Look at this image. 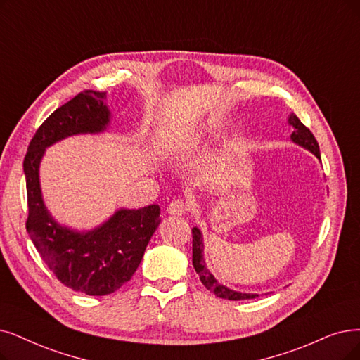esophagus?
<instances>
[{
    "instance_id": "obj_1",
    "label": "esophagus",
    "mask_w": 360,
    "mask_h": 360,
    "mask_svg": "<svg viewBox=\"0 0 360 360\" xmlns=\"http://www.w3.org/2000/svg\"><path fill=\"white\" fill-rule=\"evenodd\" d=\"M189 210H191V204L186 202L184 199H174L167 207V211L172 215H184Z\"/></svg>"
}]
</instances>
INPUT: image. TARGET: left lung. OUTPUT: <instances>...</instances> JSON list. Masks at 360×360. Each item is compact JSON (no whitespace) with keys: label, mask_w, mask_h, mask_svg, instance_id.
<instances>
[{"label":"left lung","mask_w":360,"mask_h":360,"mask_svg":"<svg viewBox=\"0 0 360 360\" xmlns=\"http://www.w3.org/2000/svg\"><path fill=\"white\" fill-rule=\"evenodd\" d=\"M290 124L294 127V133L291 134L292 141L298 143L303 148L309 149L310 152H313L316 156L321 160V152H319V145H318V140L314 139L313 133L309 130V128L298 120L297 115H291L290 117ZM192 263L193 267L196 270V273L199 275L200 282L204 283L205 288L212 292L215 297H220V298H226V300H248V298H255L258 297L257 294H242V292H236L226 288V286L220 285L215 278L211 275L208 271V269L205 267V262L202 258V248H204V243H202V236H200V232L198 227L192 229Z\"/></svg>","instance_id":"left-lung-1"}]
</instances>
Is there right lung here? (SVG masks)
I'll use <instances>...</instances> for the list:
<instances>
[{
	"mask_svg": "<svg viewBox=\"0 0 360 360\" xmlns=\"http://www.w3.org/2000/svg\"><path fill=\"white\" fill-rule=\"evenodd\" d=\"M106 91L84 90L39 125L23 161L27 193L26 230L53 275L87 295L118 291L136 273L160 224V205L120 210L102 227L78 233L57 224L42 202L38 168L47 146L72 134L98 133L109 122Z\"/></svg>",
	"mask_w": 360,
	"mask_h": 360,
	"instance_id": "right-lung-1",
	"label": "right lung"
}]
</instances>
